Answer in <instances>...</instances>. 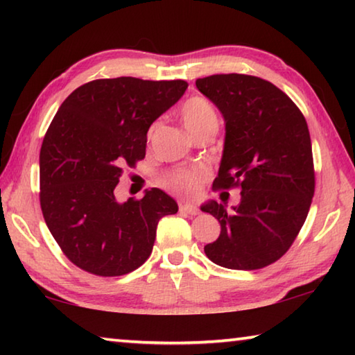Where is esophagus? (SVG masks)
Returning <instances> with one entry per match:
<instances>
[{
  "label": "esophagus",
  "instance_id": "esophagus-1",
  "mask_svg": "<svg viewBox=\"0 0 355 355\" xmlns=\"http://www.w3.org/2000/svg\"><path fill=\"white\" fill-rule=\"evenodd\" d=\"M180 211L186 213V214H191V216H196L199 214V208L196 205H191V203H180Z\"/></svg>",
  "mask_w": 355,
  "mask_h": 355
}]
</instances>
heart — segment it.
<instances>
[{
	"label": "heart",
	"mask_w": 355,
	"mask_h": 355,
	"mask_svg": "<svg viewBox=\"0 0 355 355\" xmlns=\"http://www.w3.org/2000/svg\"><path fill=\"white\" fill-rule=\"evenodd\" d=\"M182 119L186 130L192 136L200 133L205 128L218 127L219 120L213 105L203 97H192L182 106ZM208 180V171L203 166H196L191 169L173 171L163 178V184L172 192L180 196L194 197L200 186Z\"/></svg>",
	"instance_id": "heart-1"
}]
</instances>
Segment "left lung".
Masks as SVG:
<instances>
[{
    "mask_svg": "<svg viewBox=\"0 0 355 355\" xmlns=\"http://www.w3.org/2000/svg\"><path fill=\"white\" fill-rule=\"evenodd\" d=\"M199 91L225 119V146L213 189H241V202L213 214L220 235L205 254L222 268L254 271L277 261L307 219L315 194L311 141L304 114L263 78L222 73L199 78Z\"/></svg>",
    "mask_w": 355,
    "mask_h": 355,
    "instance_id": "left-lung-1",
    "label": "left lung"
}]
</instances>
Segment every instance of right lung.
<instances>
[{
  "label": "right lung",
  "instance_id": "obj_1",
  "mask_svg": "<svg viewBox=\"0 0 355 355\" xmlns=\"http://www.w3.org/2000/svg\"><path fill=\"white\" fill-rule=\"evenodd\" d=\"M188 89L183 80H94L59 107L40 148V208L64 255L83 271L116 277L152 254L158 220L177 202L152 188L119 203L125 167L146 158L147 131Z\"/></svg>",
  "mask_w": 355,
  "mask_h": 355
}]
</instances>
